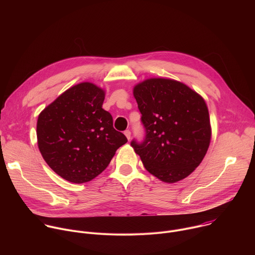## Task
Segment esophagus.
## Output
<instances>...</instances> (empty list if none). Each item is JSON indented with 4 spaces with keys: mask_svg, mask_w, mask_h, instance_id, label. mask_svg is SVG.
Returning a JSON list of instances; mask_svg holds the SVG:
<instances>
[{
    "mask_svg": "<svg viewBox=\"0 0 255 255\" xmlns=\"http://www.w3.org/2000/svg\"><path fill=\"white\" fill-rule=\"evenodd\" d=\"M124 134H125V136L127 137V139L130 140V138H131V132H130L129 130H126V131H124Z\"/></svg>",
    "mask_w": 255,
    "mask_h": 255,
    "instance_id": "obj_1",
    "label": "esophagus"
}]
</instances>
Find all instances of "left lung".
Returning a JSON list of instances; mask_svg holds the SVG:
<instances>
[{
  "mask_svg": "<svg viewBox=\"0 0 255 255\" xmlns=\"http://www.w3.org/2000/svg\"><path fill=\"white\" fill-rule=\"evenodd\" d=\"M133 95L146 136L131 142L152 175L172 184L190 175L209 148L212 129L201 95L170 79L152 78L137 84Z\"/></svg>",
  "mask_w": 255,
  "mask_h": 255,
  "instance_id": "1",
  "label": "left lung"
}]
</instances>
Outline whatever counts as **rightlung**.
<instances>
[{
    "label": "right lung",
    "instance_id": "add662e5",
    "mask_svg": "<svg viewBox=\"0 0 255 255\" xmlns=\"http://www.w3.org/2000/svg\"><path fill=\"white\" fill-rule=\"evenodd\" d=\"M105 91L85 82L69 88L39 114L37 143L49 167L74 184L98 176L127 142L103 109Z\"/></svg>",
    "mask_w": 255,
    "mask_h": 255
}]
</instances>
